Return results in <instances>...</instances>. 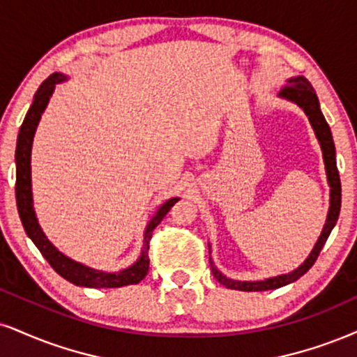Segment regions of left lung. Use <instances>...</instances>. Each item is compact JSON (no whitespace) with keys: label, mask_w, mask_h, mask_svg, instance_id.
Segmentation results:
<instances>
[{"label":"left lung","mask_w":357,"mask_h":357,"mask_svg":"<svg viewBox=\"0 0 357 357\" xmlns=\"http://www.w3.org/2000/svg\"><path fill=\"white\" fill-rule=\"evenodd\" d=\"M289 86H286L283 91L280 92V96L283 99L291 100V102L298 104L305 111V114L310 119L311 127H313L316 137L319 140L321 151H323V158H324V167H326V175H328V183L331 187V192H329V212L326 223H324L323 231H321L318 241H316L314 248L311 250L310 257L305 259V263H301L296 270H293L288 275H280L275 276V278H268L263 281H236L230 280L223 275L222 271L217 270V266L213 265L212 258H210V265H212V273L215 280L218 281L220 284L227 286L230 289H240V291H266V289H276L281 288V286L293 283L298 278H301L305 273L310 270L311 266L314 265V261L319 257V252L323 250L324 243H326L329 233L336 225L337 217H340L341 210V180H340V172H337L336 167V149H334L331 129H329L326 119H324L323 112L319 109V100L318 96L313 89V86L310 84L306 77L298 76L291 77L288 81Z\"/></svg>","instance_id":"left-lung-1"}]
</instances>
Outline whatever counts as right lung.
<instances>
[{
	"label": "right lung",
	"instance_id": "right-lung-1",
	"mask_svg": "<svg viewBox=\"0 0 357 357\" xmlns=\"http://www.w3.org/2000/svg\"><path fill=\"white\" fill-rule=\"evenodd\" d=\"M64 74L54 73L51 74L46 81L39 86V89L34 94L33 104H31L28 114H26L23 124H21L20 134H17V144H16V205L17 213H20L21 223H23L26 235L33 240V243L38 246V250L46 258L57 275L63 276L69 283L76 286H86V288H121V286L127 284H137L139 281L145 278L149 271V243H151L152 231L155 227L162 222L167 212L175 205L178 199L167 200L157 213L151 218L144 231V245L140 250V257L134 265L124 268L121 271L105 273L100 270H94L82 263L74 261V259L68 258L63 255L50 240L46 238L44 231L39 227L36 213H34L33 206V192H31V147H33V139L36 127L39 124L41 114L46 109L50 98L54 92L56 84L66 81Z\"/></svg>",
	"mask_w": 357,
	"mask_h": 357
}]
</instances>
